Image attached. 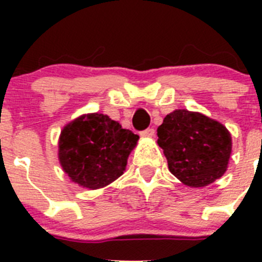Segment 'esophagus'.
Returning <instances> with one entry per match:
<instances>
[{"label":"esophagus","mask_w":262,"mask_h":262,"mask_svg":"<svg viewBox=\"0 0 262 262\" xmlns=\"http://www.w3.org/2000/svg\"><path fill=\"white\" fill-rule=\"evenodd\" d=\"M140 135H142L143 138H154L155 129L154 128H147V129H144V131H142V134H140Z\"/></svg>","instance_id":"esophagus-1"}]
</instances>
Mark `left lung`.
Here are the masks:
<instances>
[{"label":"left lung","mask_w":262,"mask_h":262,"mask_svg":"<svg viewBox=\"0 0 262 262\" xmlns=\"http://www.w3.org/2000/svg\"><path fill=\"white\" fill-rule=\"evenodd\" d=\"M157 136L169 170L186 186H207L228 168L232 152L230 131L202 113L172 111L157 128Z\"/></svg>","instance_id":"8db88e82"}]
</instances>
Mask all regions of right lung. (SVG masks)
Listing matches in <instances>:
<instances>
[{
	"mask_svg": "<svg viewBox=\"0 0 262 262\" xmlns=\"http://www.w3.org/2000/svg\"><path fill=\"white\" fill-rule=\"evenodd\" d=\"M139 135L101 113L80 115L61 129L59 161L72 182L90 190L101 189L126 170Z\"/></svg>",
	"mask_w": 262,
	"mask_h": 262,
	"instance_id": "right-lung-1",
	"label": "right lung"
}]
</instances>
